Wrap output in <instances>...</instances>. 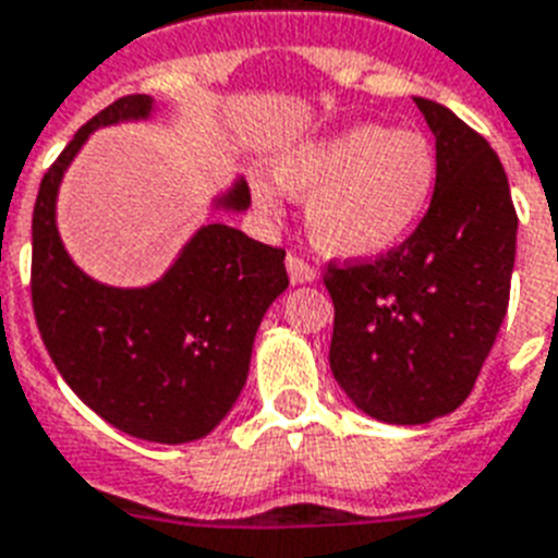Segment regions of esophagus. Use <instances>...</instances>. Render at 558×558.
<instances>
[{"label": "esophagus", "instance_id": "1", "mask_svg": "<svg viewBox=\"0 0 558 558\" xmlns=\"http://www.w3.org/2000/svg\"><path fill=\"white\" fill-rule=\"evenodd\" d=\"M287 271L292 283H313V280L318 278L313 266H310L304 257H298V254H289L287 257Z\"/></svg>", "mask_w": 558, "mask_h": 558}]
</instances>
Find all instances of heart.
Listing matches in <instances>:
<instances>
[{"mask_svg": "<svg viewBox=\"0 0 558 558\" xmlns=\"http://www.w3.org/2000/svg\"><path fill=\"white\" fill-rule=\"evenodd\" d=\"M278 185L306 199V231L318 252L373 260L414 234L437 187V153L416 130L353 126L301 144L275 165ZM254 199L278 208V191L257 179Z\"/></svg>", "mask_w": 558, "mask_h": 558, "instance_id": "obj_1", "label": "heart"}]
</instances>
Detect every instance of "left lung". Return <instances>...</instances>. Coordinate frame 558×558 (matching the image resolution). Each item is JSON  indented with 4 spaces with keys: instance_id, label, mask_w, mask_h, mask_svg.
<instances>
[{
    "instance_id": "left-lung-1",
    "label": "left lung",
    "mask_w": 558,
    "mask_h": 558,
    "mask_svg": "<svg viewBox=\"0 0 558 558\" xmlns=\"http://www.w3.org/2000/svg\"><path fill=\"white\" fill-rule=\"evenodd\" d=\"M437 138V187L393 252L327 263L330 367L367 416L432 423L472 393L510 304L519 217L498 153L434 100L414 98Z\"/></svg>"
}]
</instances>
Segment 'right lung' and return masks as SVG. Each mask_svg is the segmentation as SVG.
Listing matches in <instances>:
<instances>
[{
	"label": "right lung",
	"instance_id": "add662e5",
	"mask_svg": "<svg viewBox=\"0 0 558 558\" xmlns=\"http://www.w3.org/2000/svg\"><path fill=\"white\" fill-rule=\"evenodd\" d=\"M150 95H126L83 124L39 182L31 222V304L65 385L109 425L150 442H191L231 411L271 301L289 287L283 248L222 222L202 226L168 275L144 289L83 275L57 234V187L98 126L138 121ZM243 179L217 199L248 208Z\"/></svg>",
	"mask_w": 558,
	"mask_h": 558
}]
</instances>
